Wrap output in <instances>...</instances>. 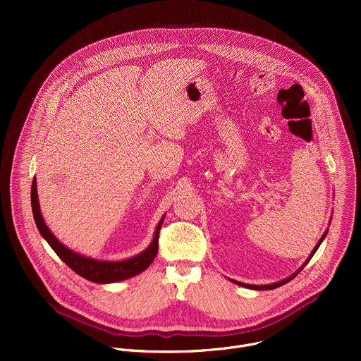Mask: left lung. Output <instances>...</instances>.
Returning <instances> with one entry per match:
<instances>
[{
  "instance_id": "8db88e82",
  "label": "left lung",
  "mask_w": 361,
  "mask_h": 361,
  "mask_svg": "<svg viewBox=\"0 0 361 361\" xmlns=\"http://www.w3.org/2000/svg\"><path fill=\"white\" fill-rule=\"evenodd\" d=\"M327 235V231L323 234V237L320 238V241L317 243V245L314 247V250H313V252L310 254V257H308V260H307V263L308 262H310V259H312V257L314 255V252L317 251V248L320 247V244H322V241L324 240V237ZM305 266V264H304ZM302 269V267H301ZM300 269V270H301ZM300 270L297 271V273H300ZM295 277V274L294 276H291V277H288V279H286V280H283V281H279V283H274V284H269V286H251V284H244V283H238V281H234V283H237V284H240V286H243V287H247V288H252V290H273V288H277V287H280V286H283V284H286V283H288L290 280H293Z\"/></svg>"
}]
</instances>
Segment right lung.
<instances>
[{"mask_svg":"<svg viewBox=\"0 0 361 361\" xmlns=\"http://www.w3.org/2000/svg\"><path fill=\"white\" fill-rule=\"evenodd\" d=\"M31 207H32V216H34L37 228H38L39 234L51 245V248L57 252V255L71 270H74L78 276L92 281V283H99V284L116 283V281H121V280L130 279L133 276H137L141 271H144L157 255L160 228L163 226L164 217L159 223V226L156 228V234H154V238L147 250H144L138 255L133 257V259H128L124 262H98V260L88 259V257H84V255H80V254L71 251L64 244H61L54 237V234L48 230V227L44 223V219L41 216V212H39L35 177H34L32 185H31Z\"/></svg>","mask_w":361,"mask_h":361,"instance_id":"obj_1","label":"right lung"}]
</instances>
